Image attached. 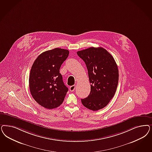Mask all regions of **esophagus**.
I'll return each instance as SVG.
<instances>
[{
	"label": "esophagus",
	"instance_id": "34e87169",
	"mask_svg": "<svg viewBox=\"0 0 152 152\" xmlns=\"http://www.w3.org/2000/svg\"><path fill=\"white\" fill-rule=\"evenodd\" d=\"M75 88V85H74V86H70V87H69V89H70V91L71 92H73V91H74Z\"/></svg>",
	"mask_w": 152,
	"mask_h": 152
}]
</instances>
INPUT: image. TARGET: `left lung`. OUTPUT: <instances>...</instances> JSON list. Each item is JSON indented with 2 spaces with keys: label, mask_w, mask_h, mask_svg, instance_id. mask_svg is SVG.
Returning <instances> with one entry per match:
<instances>
[{
  "label": "left lung",
  "mask_w": 152,
  "mask_h": 152,
  "mask_svg": "<svg viewBox=\"0 0 152 152\" xmlns=\"http://www.w3.org/2000/svg\"><path fill=\"white\" fill-rule=\"evenodd\" d=\"M88 70L91 92L81 99L84 107L97 111L106 106L114 96L118 82V70L113 56L103 48H89L77 52Z\"/></svg>",
  "instance_id": "1"
}]
</instances>
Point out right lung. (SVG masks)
I'll list each match as a JSON object with an SVG mask.
<instances>
[{"instance_id":"1","label":"right lung","mask_w":152,"mask_h":152,"mask_svg":"<svg viewBox=\"0 0 152 152\" xmlns=\"http://www.w3.org/2000/svg\"><path fill=\"white\" fill-rule=\"evenodd\" d=\"M69 54L65 49L48 50L40 54L32 66L29 77L30 92L39 105L47 109L60 106L68 91L59 70Z\"/></svg>"}]
</instances>
